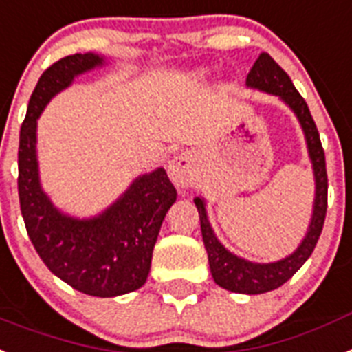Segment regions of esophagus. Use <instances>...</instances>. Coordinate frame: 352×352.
<instances>
[{
	"label": "esophagus",
	"mask_w": 352,
	"mask_h": 352,
	"mask_svg": "<svg viewBox=\"0 0 352 352\" xmlns=\"http://www.w3.org/2000/svg\"><path fill=\"white\" fill-rule=\"evenodd\" d=\"M168 173H170V179L175 182L177 186H182V188H188V186L193 184L195 179V159L191 153L182 152L179 153L177 157H173L170 161V166H168Z\"/></svg>",
	"instance_id": "34e87169"
}]
</instances>
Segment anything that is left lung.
<instances>
[{"label":"left lung","mask_w":352,"mask_h":352,"mask_svg":"<svg viewBox=\"0 0 352 352\" xmlns=\"http://www.w3.org/2000/svg\"><path fill=\"white\" fill-rule=\"evenodd\" d=\"M247 85L252 89L263 91V93L276 94L295 112V116L302 126L304 135H306L308 153L313 164V175H315V202H313V214L308 232L294 254L276 263H252L229 252L212 232L204 200L200 197L195 199V206L199 209L202 240L206 250H208L209 268H211L214 283L226 290L236 292V294L258 295L276 290L285 285L311 256L322 232V227H324V220H326L327 173L326 155H324L320 135H318L317 125H315L311 112L308 109V103L304 102L299 91L295 89L294 82L286 75V71L268 53H259L258 60L254 62L252 69L247 75Z\"/></svg>","instance_id":"1"}]
</instances>
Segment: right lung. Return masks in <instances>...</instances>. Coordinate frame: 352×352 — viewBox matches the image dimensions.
I'll list each match as a JSON object with an SVG mask.
<instances>
[{"instance_id":"add662e5","label":"right lung","mask_w":352,"mask_h":352,"mask_svg":"<svg viewBox=\"0 0 352 352\" xmlns=\"http://www.w3.org/2000/svg\"><path fill=\"white\" fill-rule=\"evenodd\" d=\"M102 64L100 55L75 53L41 75L21 125L17 190L26 232L44 265L82 294L116 297L141 288L148 277L159 229L177 200L166 171L140 175L102 214L78 220L58 211L43 191L35 152L43 109L76 75Z\"/></svg>"}]
</instances>
